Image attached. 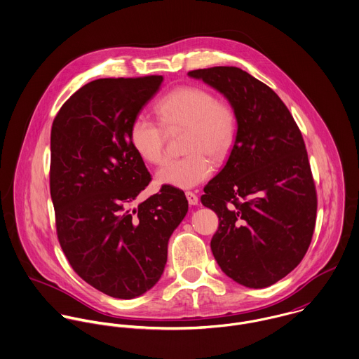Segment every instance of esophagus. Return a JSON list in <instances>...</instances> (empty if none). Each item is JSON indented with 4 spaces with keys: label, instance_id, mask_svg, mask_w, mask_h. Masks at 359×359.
<instances>
[{
    "label": "esophagus",
    "instance_id": "34e87169",
    "mask_svg": "<svg viewBox=\"0 0 359 359\" xmlns=\"http://www.w3.org/2000/svg\"><path fill=\"white\" fill-rule=\"evenodd\" d=\"M186 197L190 205H197L198 203V196L193 191H186Z\"/></svg>",
    "mask_w": 359,
    "mask_h": 359
}]
</instances>
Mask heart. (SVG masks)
Returning a JSON list of instances; mask_svg holds the SVG:
<instances>
[{
    "label": "heart",
    "instance_id": "b5f03b06",
    "mask_svg": "<svg viewBox=\"0 0 359 359\" xmlns=\"http://www.w3.org/2000/svg\"><path fill=\"white\" fill-rule=\"evenodd\" d=\"M158 120L144 113L133 117L129 140L140 158L153 165L165 156V129H187L186 157L166 161L157 172L160 184L193 189L213 173V162L224 160L230 153L238 129L233 106L208 89L182 85L170 89L156 103Z\"/></svg>",
    "mask_w": 359,
    "mask_h": 359
}]
</instances>
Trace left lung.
Here are the masks:
<instances>
[{
  "label": "left lung",
  "instance_id": "obj_1",
  "mask_svg": "<svg viewBox=\"0 0 359 359\" xmlns=\"http://www.w3.org/2000/svg\"><path fill=\"white\" fill-rule=\"evenodd\" d=\"M189 76L223 93L238 118L229 161L201 197L219 217L212 253L241 285L270 286L303 260L316 229L317 190L302 132L278 95L238 67Z\"/></svg>",
  "mask_w": 359,
  "mask_h": 359
}]
</instances>
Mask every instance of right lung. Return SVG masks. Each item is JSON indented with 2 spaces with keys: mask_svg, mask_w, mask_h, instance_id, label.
I'll return each instance as SVG.
<instances>
[{
  "mask_svg": "<svg viewBox=\"0 0 359 359\" xmlns=\"http://www.w3.org/2000/svg\"><path fill=\"white\" fill-rule=\"evenodd\" d=\"M162 80L92 81L52 123L49 187L59 243L81 278L117 299L158 282L169 237L189 210L184 193L166 184L132 208L151 175L130 144L129 125Z\"/></svg>",
  "mask_w": 359,
  "mask_h": 359,
  "instance_id": "1",
  "label": "right lung"
}]
</instances>
